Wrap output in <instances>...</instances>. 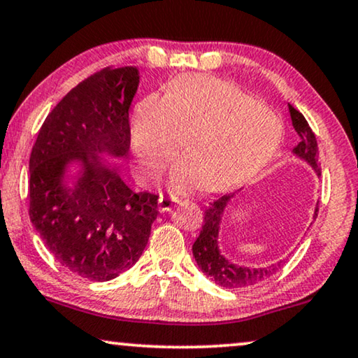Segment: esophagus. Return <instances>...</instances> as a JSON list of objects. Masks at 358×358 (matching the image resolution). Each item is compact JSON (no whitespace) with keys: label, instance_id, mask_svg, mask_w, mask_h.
I'll return each instance as SVG.
<instances>
[{"label":"esophagus","instance_id":"esophagus-1","mask_svg":"<svg viewBox=\"0 0 358 358\" xmlns=\"http://www.w3.org/2000/svg\"><path fill=\"white\" fill-rule=\"evenodd\" d=\"M173 208V199L167 198V196L160 194L159 196V210L160 213H169V210H172Z\"/></svg>","mask_w":358,"mask_h":358}]
</instances>
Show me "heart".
<instances>
[{"label": "heart", "instance_id": "b5f03b06", "mask_svg": "<svg viewBox=\"0 0 358 358\" xmlns=\"http://www.w3.org/2000/svg\"><path fill=\"white\" fill-rule=\"evenodd\" d=\"M282 136L279 115L236 85L210 76L185 74L170 83L164 99L148 95L136 105L129 139L144 178H157L178 154L172 186L203 185L220 191L263 165Z\"/></svg>", "mask_w": 358, "mask_h": 358}]
</instances>
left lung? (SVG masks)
<instances>
[{
	"instance_id": "8db88e82",
	"label": "left lung",
	"mask_w": 358,
	"mask_h": 358,
	"mask_svg": "<svg viewBox=\"0 0 358 358\" xmlns=\"http://www.w3.org/2000/svg\"><path fill=\"white\" fill-rule=\"evenodd\" d=\"M289 112L292 127L295 128L296 134L300 136V143L294 149V154L299 157L305 159L315 172L321 175L320 160H318V143H316L315 133L311 131L308 122H306L303 115L296 110L294 105L289 103ZM234 198V193H227L219 196L217 199L209 203L204 210V224L199 231V236L193 243V256L201 271L213 279L215 284L225 289H241V287H251L258 282L271 278V275L278 273L282 268L284 261L278 264L268 266V268H241V266L231 264L222 255L219 253L217 238H219V225L222 220L224 210ZM318 206L315 209V219L318 217Z\"/></svg>"
}]
</instances>
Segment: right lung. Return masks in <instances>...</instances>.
Masks as SVG:
<instances>
[{
  "label": "right lung",
  "mask_w": 358,
  "mask_h": 358,
  "mask_svg": "<svg viewBox=\"0 0 358 358\" xmlns=\"http://www.w3.org/2000/svg\"><path fill=\"white\" fill-rule=\"evenodd\" d=\"M138 84L134 66L94 73L48 113L30 152V222L63 268L94 282L112 280L139 259L159 214L157 194L134 193L95 155H128ZM73 159L85 162V173L66 187Z\"/></svg>",
  "instance_id": "add662e5"
}]
</instances>
